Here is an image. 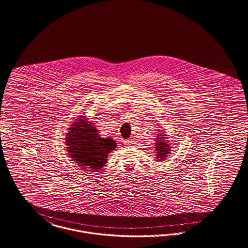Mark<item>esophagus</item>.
I'll return each instance as SVG.
<instances>
[{"label": "esophagus", "instance_id": "obj_1", "mask_svg": "<svg viewBox=\"0 0 248 248\" xmlns=\"http://www.w3.org/2000/svg\"><path fill=\"white\" fill-rule=\"evenodd\" d=\"M131 143H132V141L131 140H124V146H126V147H129L131 145Z\"/></svg>", "mask_w": 248, "mask_h": 248}]
</instances>
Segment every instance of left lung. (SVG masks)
Instances as JSON below:
<instances>
[{
  "instance_id": "left-lung-1",
  "label": "left lung",
  "mask_w": 248,
  "mask_h": 248,
  "mask_svg": "<svg viewBox=\"0 0 248 248\" xmlns=\"http://www.w3.org/2000/svg\"><path fill=\"white\" fill-rule=\"evenodd\" d=\"M157 138H156V142L155 143V149L156 151L155 155V159L156 161H164L167 156H170L171 153V145L170 144L167 134L165 133V130H162L161 133H157Z\"/></svg>"
}]
</instances>
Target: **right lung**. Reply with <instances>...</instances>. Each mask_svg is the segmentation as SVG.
<instances>
[{
    "instance_id": "obj_1",
    "label": "right lung",
    "mask_w": 248,
    "mask_h": 248,
    "mask_svg": "<svg viewBox=\"0 0 248 248\" xmlns=\"http://www.w3.org/2000/svg\"><path fill=\"white\" fill-rule=\"evenodd\" d=\"M68 128L65 145L68 155L82 170L98 172L106 166L109 153L117 147L112 138H103L94 123L78 116Z\"/></svg>"
}]
</instances>
